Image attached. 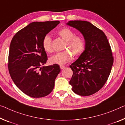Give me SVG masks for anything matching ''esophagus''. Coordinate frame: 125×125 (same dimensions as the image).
<instances>
[{
  "label": "esophagus",
  "mask_w": 125,
  "mask_h": 125,
  "mask_svg": "<svg viewBox=\"0 0 125 125\" xmlns=\"http://www.w3.org/2000/svg\"><path fill=\"white\" fill-rule=\"evenodd\" d=\"M60 67L61 69H64L65 68V66H64V65H60Z\"/></svg>",
  "instance_id": "esophagus-1"
}]
</instances>
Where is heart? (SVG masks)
Instances as JSON below:
<instances>
[{
  "label": "heart",
  "instance_id": "heart-1",
  "mask_svg": "<svg viewBox=\"0 0 125 125\" xmlns=\"http://www.w3.org/2000/svg\"><path fill=\"white\" fill-rule=\"evenodd\" d=\"M57 34L65 41L64 49L68 50L58 52L52 56L50 59V62L51 64H65L72 60V53L76 57L82 54L85 47V41L83 37L80 36H75V33L73 31L68 27L61 28L57 32ZM42 47L46 52H52V39L49 34H46L43 38ZM71 53H72L71 54Z\"/></svg>",
  "mask_w": 125,
  "mask_h": 125
}]
</instances>
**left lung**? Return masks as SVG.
<instances>
[{
	"label": "left lung",
	"mask_w": 125,
	"mask_h": 125,
	"mask_svg": "<svg viewBox=\"0 0 125 125\" xmlns=\"http://www.w3.org/2000/svg\"><path fill=\"white\" fill-rule=\"evenodd\" d=\"M79 31L85 41V50L70 65L73 74L69 83L72 91L88 96L99 91L110 74L114 57L110 45L102 31L84 21H70L66 23Z\"/></svg>",
	"instance_id": "8db88e82"
}]
</instances>
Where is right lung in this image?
I'll list each match as a JSON object with an SVG mask.
<instances>
[{"label":"right lung","instance_id":"obj_1","mask_svg":"<svg viewBox=\"0 0 125 125\" xmlns=\"http://www.w3.org/2000/svg\"><path fill=\"white\" fill-rule=\"evenodd\" d=\"M59 23L32 22L19 31L11 41L8 64L9 74L17 87L30 97H45L54 88L60 69L57 64L41 67L47 60L42 40Z\"/></svg>","mask_w":125,"mask_h":125}]
</instances>
